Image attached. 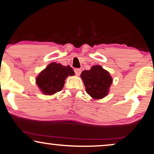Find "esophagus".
<instances>
[{
  "instance_id": "1",
  "label": "esophagus",
  "mask_w": 154,
  "mask_h": 154,
  "mask_svg": "<svg viewBox=\"0 0 154 154\" xmlns=\"http://www.w3.org/2000/svg\"><path fill=\"white\" fill-rule=\"evenodd\" d=\"M75 72L76 75L79 76L82 72V69H79V68H76V69H75Z\"/></svg>"
}]
</instances>
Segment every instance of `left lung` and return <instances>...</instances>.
Returning <instances> with one entry per match:
<instances>
[{"instance_id": "obj_1", "label": "left lung", "mask_w": 154, "mask_h": 154, "mask_svg": "<svg viewBox=\"0 0 154 154\" xmlns=\"http://www.w3.org/2000/svg\"><path fill=\"white\" fill-rule=\"evenodd\" d=\"M81 78L87 93L94 100H100L108 94L113 81L109 72L100 65H94L89 70H84Z\"/></svg>"}]
</instances>
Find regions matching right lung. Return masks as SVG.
<instances>
[{
	"mask_svg": "<svg viewBox=\"0 0 154 154\" xmlns=\"http://www.w3.org/2000/svg\"><path fill=\"white\" fill-rule=\"evenodd\" d=\"M69 75H75L72 68L60 63H52L39 74L36 84L44 94L52 95L62 90Z\"/></svg>",
	"mask_w": 154,
	"mask_h": 154,
	"instance_id": "1",
	"label": "right lung"
}]
</instances>
